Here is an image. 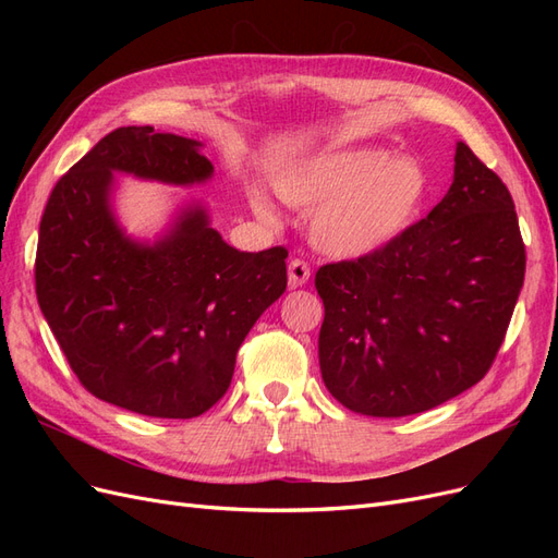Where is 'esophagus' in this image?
I'll use <instances>...</instances> for the list:
<instances>
[{
  "label": "esophagus",
  "instance_id": "obj_1",
  "mask_svg": "<svg viewBox=\"0 0 558 558\" xmlns=\"http://www.w3.org/2000/svg\"><path fill=\"white\" fill-rule=\"evenodd\" d=\"M310 281V265L300 258H293L289 263V286L298 289V286H305Z\"/></svg>",
  "mask_w": 558,
  "mask_h": 558
}]
</instances>
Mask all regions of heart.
Here are the masks:
<instances>
[{
	"mask_svg": "<svg viewBox=\"0 0 558 558\" xmlns=\"http://www.w3.org/2000/svg\"><path fill=\"white\" fill-rule=\"evenodd\" d=\"M277 195L295 209H312L310 238L332 258H363L393 244L424 207L428 177L416 160L381 148L326 150L293 160L275 174ZM251 207L265 223L277 211L263 191Z\"/></svg>",
	"mask_w": 558,
	"mask_h": 558,
	"instance_id": "1",
	"label": "heart"
}]
</instances>
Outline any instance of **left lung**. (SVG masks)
<instances>
[{"label":"left lung","mask_w":558,"mask_h":558,"mask_svg":"<svg viewBox=\"0 0 558 558\" xmlns=\"http://www.w3.org/2000/svg\"><path fill=\"white\" fill-rule=\"evenodd\" d=\"M526 272L514 202L459 142L440 205L386 248L324 265L320 377L365 416H410L475 386L508 332Z\"/></svg>","instance_id":"left-lung-1"}]
</instances>
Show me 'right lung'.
Listing matches in <instances>:
<instances>
[{
  "label": "right lung",
  "instance_id": "right-lung-1",
  "mask_svg": "<svg viewBox=\"0 0 558 558\" xmlns=\"http://www.w3.org/2000/svg\"><path fill=\"white\" fill-rule=\"evenodd\" d=\"M202 144L150 125L99 140L48 197L35 263L37 300L88 391L144 416L193 418L223 398L234 359L286 291L289 251H238L199 202L156 242H137L111 209L113 174L205 183Z\"/></svg>",
  "mask_w": 558,
  "mask_h": 558
}]
</instances>
